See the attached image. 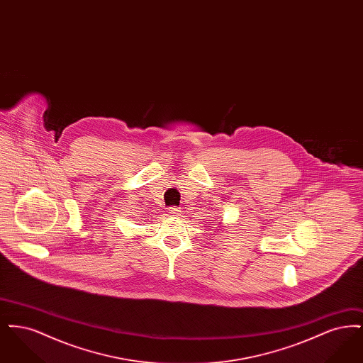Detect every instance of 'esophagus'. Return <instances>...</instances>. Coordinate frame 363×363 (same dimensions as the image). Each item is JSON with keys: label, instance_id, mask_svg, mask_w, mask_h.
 I'll return each mask as SVG.
<instances>
[{"label": "esophagus", "instance_id": "1", "mask_svg": "<svg viewBox=\"0 0 363 363\" xmlns=\"http://www.w3.org/2000/svg\"><path fill=\"white\" fill-rule=\"evenodd\" d=\"M169 212H170V215H173V216H178V215L181 213V209H179V208L170 207Z\"/></svg>", "mask_w": 363, "mask_h": 363}]
</instances>
